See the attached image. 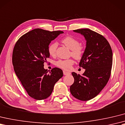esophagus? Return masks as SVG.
Masks as SVG:
<instances>
[{"label": "esophagus", "mask_w": 125, "mask_h": 125, "mask_svg": "<svg viewBox=\"0 0 125 125\" xmlns=\"http://www.w3.org/2000/svg\"><path fill=\"white\" fill-rule=\"evenodd\" d=\"M63 74L64 75H70L71 74V73H70V72H67L66 71H63Z\"/></svg>", "instance_id": "1"}]
</instances>
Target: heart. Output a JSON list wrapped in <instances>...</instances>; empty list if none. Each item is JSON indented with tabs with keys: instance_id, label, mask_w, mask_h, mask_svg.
<instances>
[{
	"instance_id": "heart-1",
	"label": "heart",
	"mask_w": 125,
	"mask_h": 125,
	"mask_svg": "<svg viewBox=\"0 0 125 125\" xmlns=\"http://www.w3.org/2000/svg\"><path fill=\"white\" fill-rule=\"evenodd\" d=\"M61 42L65 46L71 50V54L72 57L77 60L82 59L83 53V46L80 45L79 42L77 39L71 36H67L64 38ZM57 46L58 45L56 42L52 43L51 45H49L48 48V52L51 56H55ZM73 64V61L72 59L60 60L56 62V65L58 67L65 70H69Z\"/></svg>"
}]
</instances>
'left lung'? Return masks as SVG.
I'll return each instance as SVG.
<instances>
[{
    "instance_id": "left-lung-1",
    "label": "left lung",
    "mask_w": 125,
    "mask_h": 125,
    "mask_svg": "<svg viewBox=\"0 0 125 125\" xmlns=\"http://www.w3.org/2000/svg\"><path fill=\"white\" fill-rule=\"evenodd\" d=\"M73 32L82 34L86 41L79 65L85 71L82 75L72 72L74 80L70 91L77 99L88 101L96 96L109 81L112 65V51L107 40L95 31L82 29Z\"/></svg>"
}]
</instances>
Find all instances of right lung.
I'll list each match as a JSON object with an SVG mask.
<instances>
[{
  "instance_id": "obj_1",
  "label": "right lung",
  "mask_w": 125,
  "mask_h": 125,
  "mask_svg": "<svg viewBox=\"0 0 125 125\" xmlns=\"http://www.w3.org/2000/svg\"><path fill=\"white\" fill-rule=\"evenodd\" d=\"M62 31L36 29L24 34L14 46L12 62L16 76L30 97L37 100L48 97L55 84L63 76L61 69L43 68L50 55L48 46Z\"/></svg>"
}]
</instances>
